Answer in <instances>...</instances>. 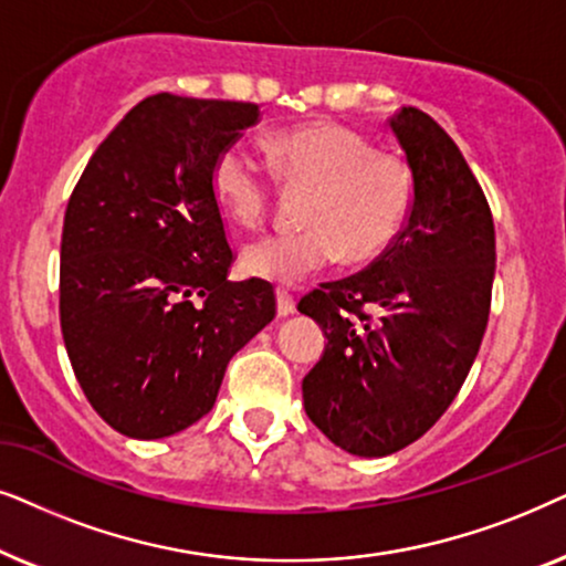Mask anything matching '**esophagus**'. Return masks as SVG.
I'll return each mask as SVG.
<instances>
[{"mask_svg":"<svg viewBox=\"0 0 566 566\" xmlns=\"http://www.w3.org/2000/svg\"><path fill=\"white\" fill-rule=\"evenodd\" d=\"M276 313L282 315V318H287V315L295 313V297H292V292L276 290Z\"/></svg>","mask_w":566,"mask_h":566,"instance_id":"esophagus-1","label":"esophagus"}]
</instances>
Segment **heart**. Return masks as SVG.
<instances>
[{"label": "heart", "mask_w": 566, "mask_h": 566, "mask_svg": "<svg viewBox=\"0 0 566 566\" xmlns=\"http://www.w3.org/2000/svg\"><path fill=\"white\" fill-rule=\"evenodd\" d=\"M271 168L290 188H311L300 232H274L240 253L243 274L295 284L346 259L365 266L396 243L413 207V172L365 134L336 120H305L263 137ZM212 191L235 224L255 228L271 209V184L238 147L212 168Z\"/></svg>", "instance_id": "b5f03b06"}]
</instances>
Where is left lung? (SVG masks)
I'll return each mask as SVG.
<instances>
[{
  "label": "left lung",
  "mask_w": 566,
  "mask_h": 566,
  "mask_svg": "<svg viewBox=\"0 0 566 566\" xmlns=\"http://www.w3.org/2000/svg\"><path fill=\"white\" fill-rule=\"evenodd\" d=\"M390 132L413 172V207L394 245L359 274L300 300L328 338L303 401L334 446L382 458L419 440L461 390L484 338L494 222L461 149L419 108Z\"/></svg>",
  "instance_id": "8db88e82"
}]
</instances>
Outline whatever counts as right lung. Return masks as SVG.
<instances>
[{"label": "right lung", "mask_w": 566, "mask_h": 566, "mask_svg": "<svg viewBox=\"0 0 566 566\" xmlns=\"http://www.w3.org/2000/svg\"><path fill=\"white\" fill-rule=\"evenodd\" d=\"M259 105L170 93L134 105L64 214L59 315L87 401L160 440L212 411L232 354L274 321L269 282H230L212 168Z\"/></svg>", "instance_id": "right-lung-1"}]
</instances>
